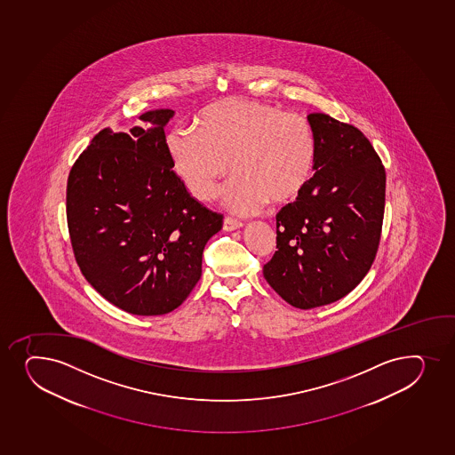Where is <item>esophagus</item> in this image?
Wrapping results in <instances>:
<instances>
[{"mask_svg": "<svg viewBox=\"0 0 455 455\" xmlns=\"http://www.w3.org/2000/svg\"><path fill=\"white\" fill-rule=\"evenodd\" d=\"M243 224L240 220H233V218H225L224 220V230L225 231H235L242 228Z\"/></svg>", "mask_w": 455, "mask_h": 455, "instance_id": "34e87169", "label": "esophagus"}]
</instances>
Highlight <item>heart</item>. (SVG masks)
<instances>
[{
    "mask_svg": "<svg viewBox=\"0 0 455 455\" xmlns=\"http://www.w3.org/2000/svg\"><path fill=\"white\" fill-rule=\"evenodd\" d=\"M196 132L172 131L165 138L172 172L196 200L215 198L230 172L222 203L237 215H252L270 200H296L313 179L317 142L300 114L272 103L225 99L203 109Z\"/></svg>",
    "mask_w": 455,
    "mask_h": 455,
    "instance_id": "1",
    "label": "heart"
}]
</instances>
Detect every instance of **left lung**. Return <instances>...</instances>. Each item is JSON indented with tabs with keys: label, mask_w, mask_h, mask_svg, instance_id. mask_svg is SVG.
I'll use <instances>...</instances> for the list:
<instances>
[{
	"label": "left lung",
	"mask_w": 455,
	"mask_h": 455,
	"mask_svg": "<svg viewBox=\"0 0 455 455\" xmlns=\"http://www.w3.org/2000/svg\"><path fill=\"white\" fill-rule=\"evenodd\" d=\"M315 174L276 215V248L263 275L296 308L337 302L368 274L385 213L387 172L371 142L347 123L309 114Z\"/></svg>",
	"instance_id": "8db88e82"
}]
</instances>
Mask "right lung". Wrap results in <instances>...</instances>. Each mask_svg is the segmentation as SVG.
Returning <instances> with one entry per match:
<instances>
[{
    "instance_id": "add662e5",
    "label": "right lung",
    "mask_w": 455,
    "mask_h": 455,
    "mask_svg": "<svg viewBox=\"0 0 455 455\" xmlns=\"http://www.w3.org/2000/svg\"><path fill=\"white\" fill-rule=\"evenodd\" d=\"M172 109L146 127L103 129L75 162L66 212L79 269L100 296L135 315L180 307L201 278L203 251L222 228L172 172L165 147Z\"/></svg>"
}]
</instances>
